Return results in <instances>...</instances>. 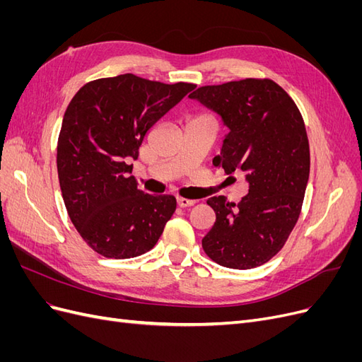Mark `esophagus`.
Here are the masks:
<instances>
[{
  "label": "esophagus",
  "instance_id": "34e87169",
  "mask_svg": "<svg viewBox=\"0 0 362 362\" xmlns=\"http://www.w3.org/2000/svg\"><path fill=\"white\" fill-rule=\"evenodd\" d=\"M194 202H196V201H193V199L177 198V204H178V206H181V208H185V206H192V205H194Z\"/></svg>",
  "mask_w": 362,
  "mask_h": 362
}]
</instances>
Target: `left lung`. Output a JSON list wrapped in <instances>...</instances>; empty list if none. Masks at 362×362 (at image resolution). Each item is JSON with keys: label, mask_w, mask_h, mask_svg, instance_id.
<instances>
[{"label": "left lung", "mask_w": 362, "mask_h": 362, "mask_svg": "<svg viewBox=\"0 0 362 362\" xmlns=\"http://www.w3.org/2000/svg\"><path fill=\"white\" fill-rule=\"evenodd\" d=\"M222 117L229 133L213 158L226 175L242 170L249 193L237 205L206 201L216 222L205 254L228 269H254L275 257L298 222L310 177V144L290 95L269 78L202 86L189 95Z\"/></svg>", "instance_id": "obj_1"}]
</instances>
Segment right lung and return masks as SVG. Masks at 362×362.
<instances>
[{
	"mask_svg": "<svg viewBox=\"0 0 362 362\" xmlns=\"http://www.w3.org/2000/svg\"><path fill=\"white\" fill-rule=\"evenodd\" d=\"M194 87L124 74L87 83L71 100L57 144L59 181L71 222L96 254L133 258L158 242L177 199L139 190L128 163L148 129Z\"/></svg>",
	"mask_w": 362,
	"mask_h": 362,
	"instance_id": "obj_1",
	"label": "right lung"
}]
</instances>
